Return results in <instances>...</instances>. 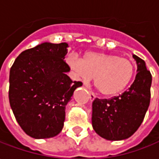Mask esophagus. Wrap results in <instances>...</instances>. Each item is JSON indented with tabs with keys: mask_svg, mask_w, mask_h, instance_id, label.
Masks as SVG:
<instances>
[{
	"mask_svg": "<svg viewBox=\"0 0 159 159\" xmlns=\"http://www.w3.org/2000/svg\"><path fill=\"white\" fill-rule=\"evenodd\" d=\"M88 93H89V98H90V100H91V101H93V100L95 99V97H96V96H95V94H94L93 92H91V91H89Z\"/></svg>",
	"mask_w": 159,
	"mask_h": 159,
	"instance_id": "34e87169",
	"label": "esophagus"
}]
</instances>
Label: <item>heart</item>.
Masks as SVG:
<instances>
[{
    "label": "heart",
    "instance_id": "1",
    "mask_svg": "<svg viewBox=\"0 0 159 159\" xmlns=\"http://www.w3.org/2000/svg\"><path fill=\"white\" fill-rule=\"evenodd\" d=\"M66 62L76 79L94 85L103 96L114 97L125 91L134 79L135 66L130 59L104 52H87L82 60L70 56Z\"/></svg>",
    "mask_w": 159,
    "mask_h": 159
}]
</instances>
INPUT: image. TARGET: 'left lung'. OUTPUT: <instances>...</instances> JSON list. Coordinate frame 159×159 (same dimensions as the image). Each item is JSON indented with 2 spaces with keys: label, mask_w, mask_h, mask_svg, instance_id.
<instances>
[{
  "label": "left lung",
  "mask_w": 159,
  "mask_h": 159,
  "mask_svg": "<svg viewBox=\"0 0 159 159\" xmlns=\"http://www.w3.org/2000/svg\"><path fill=\"white\" fill-rule=\"evenodd\" d=\"M137 74L133 84L119 96L98 99L93 102L92 123L94 131L108 141H121L134 134L142 125L150 102L151 74L144 60L133 55Z\"/></svg>",
  "instance_id": "8db88e82"
}]
</instances>
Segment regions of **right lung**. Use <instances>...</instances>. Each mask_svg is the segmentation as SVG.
<instances>
[{"label": "right lung", "instance_id": "right-lung-1", "mask_svg": "<svg viewBox=\"0 0 159 159\" xmlns=\"http://www.w3.org/2000/svg\"><path fill=\"white\" fill-rule=\"evenodd\" d=\"M68 44L43 43L22 52L10 70L9 100L16 120L27 135L46 139L58 135L65 109L81 82L70 79L64 60Z\"/></svg>", "mask_w": 159, "mask_h": 159}]
</instances>
